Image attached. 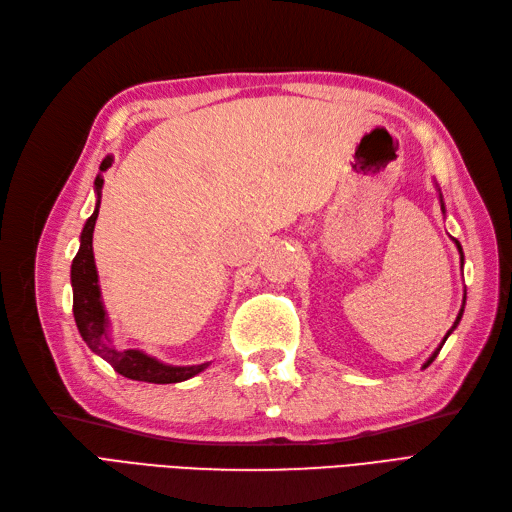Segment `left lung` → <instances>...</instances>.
Masks as SVG:
<instances>
[{
	"mask_svg": "<svg viewBox=\"0 0 512 512\" xmlns=\"http://www.w3.org/2000/svg\"><path fill=\"white\" fill-rule=\"evenodd\" d=\"M441 209H443V199H441ZM443 212H445V209H443ZM454 244H456V248H458V253H461V264H463V248H461V244H458V240H454ZM463 307H465V300H463ZM463 307H461V311H458V316H456V322H454V326H452V329L448 331V335H450V333H452V331L456 329V324H458V322H461V318H463ZM448 335H445V337H443V342H441V346H439V348H437L435 352H432V355H430V359H428V361L424 363V368H428V365H430L432 361H435V359H437V355H439V350L443 348V344H445V339H448Z\"/></svg>",
	"mask_w": 512,
	"mask_h": 512,
	"instance_id": "left-lung-1",
	"label": "left lung"
}]
</instances>
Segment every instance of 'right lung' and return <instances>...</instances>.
<instances>
[{
	"instance_id": "obj_1",
	"label": "right lung",
	"mask_w": 512,
	"mask_h": 512,
	"mask_svg": "<svg viewBox=\"0 0 512 512\" xmlns=\"http://www.w3.org/2000/svg\"><path fill=\"white\" fill-rule=\"evenodd\" d=\"M112 166V157L108 155L101 162L99 170H108ZM101 188L103 177L97 175L95 179V192H97V207L93 216L86 220L82 238H80V251H77L73 264H71V285H73V316L75 324L80 329V335L88 348L106 359L112 368L123 374L131 381L142 383H155V385H168V383H181L188 378L203 372L209 363L201 365H166L149 355H144L142 350H119L114 348L108 337V316L101 303L99 292V277L93 255V231L95 222L99 216L101 205Z\"/></svg>"
}]
</instances>
